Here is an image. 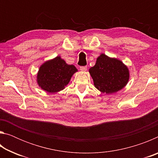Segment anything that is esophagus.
Returning <instances> with one entry per match:
<instances>
[{
  "instance_id": "34e87169",
  "label": "esophagus",
  "mask_w": 158,
  "mask_h": 158,
  "mask_svg": "<svg viewBox=\"0 0 158 158\" xmlns=\"http://www.w3.org/2000/svg\"><path fill=\"white\" fill-rule=\"evenodd\" d=\"M80 70L82 72H84L87 69V67L86 66H83V67H80Z\"/></svg>"
}]
</instances>
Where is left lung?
Returning <instances> with one entry per match:
<instances>
[{"mask_svg": "<svg viewBox=\"0 0 158 158\" xmlns=\"http://www.w3.org/2000/svg\"><path fill=\"white\" fill-rule=\"evenodd\" d=\"M95 87L106 94L116 93L127 85L130 79L127 67L117 58L105 53L98 56L95 65L89 69Z\"/></svg>", "mask_w": 158, "mask_h": 158, "instance_id": "left-lung-1", "label": "left lung"}]
</instances>
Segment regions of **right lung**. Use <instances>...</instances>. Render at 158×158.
Listing matches in <instances>:
<instances>
[{
  "instance_id": "add662e5",
  "label": "right lung",
  "mask_w": 158,
  "mask_h": 158,
  "mask_svg": "<svg viewBox=\"0 0 158 158\" xmlns=\"http://www.w3.org/2000/svg\"><path fill=\"white\" fill-rule=\"evenodd\" d=\"M78 71L73 65H68L60 56L47 60L40 67L37 83L48 93L59 92L69 84L73 74Z\"/></svg>"
}]
</instances>
